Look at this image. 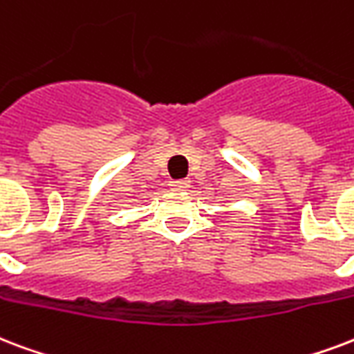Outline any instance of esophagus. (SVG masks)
<instances>
[{
    "label": "esophagus",
    "mask_w": 354,
    "mask_h": 354,
    "mask_svg": "<svg viewBox=\"0 0 354 354\" xmlns=\"http://www.w3.org/2000/svg\"><path fill=\"white\" fill-rule=\"evenodd\" d=\"M169 185H171L172 191H187L191 183L187 180H176V182H171Z\"/></svg>",
    "instance_id": "1"
}]
</instances>
